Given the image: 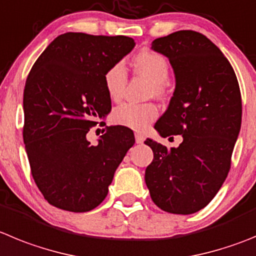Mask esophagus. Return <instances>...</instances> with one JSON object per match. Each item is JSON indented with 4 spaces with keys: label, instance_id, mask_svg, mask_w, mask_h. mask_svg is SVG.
Here are the masks:
<instances>
[{
    "label": "esophagus",
    "instance_id": "esophagus-1",
    "mask_svg": "<svg viewBox=\"0 0 256 256\" xmlns=\"http://www.w3.org/2000/svg\"><path fill=\"white\" fill-rule=\"evenodd\" d=\"M136 142H137L138 144H144V136L142 134V133H136Z\"/></svg>",
    "mask_w": 256,
    "mask_h": 256
}]
</instances>
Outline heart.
I'll return each instance as SVG.
<instances>
[{
  "mask_svg": "<svg viewBox=\"0 0 256 256\" xmlns=\"http://www.w3.org/2000/svg\"><path fill=\"white\" fill-rule=\"evenodd\" d=\"M133 66L138 74H144L151 81L152 92H154V95H160L170 74L168 60L157 52L144 49L133 58ZM126 85V71L123 63L118 62L110 66L104 74V86L110 99L114 102L120 100ZM157 116L158 110L151 102H124L114 109L112 120L119 126H128L136 130H144L157 118Z\"/></svg>",
  "mask_w": 256,
  "mask_h": 256,
  "instance_id": "1",
  "label": "heart"
}]
</instances>
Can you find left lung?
Here are the masks:
<instances>
[{"label": "left lung", "instance_id": "8db88e82", "mask_svg": "<svg viewBox=\"0 0 256 256\" xmlns=\"http://www.w3.org/2000/svg\"><path fill=\"white\" fill-rule=\"evenodd\" d=\"M168 58L175 91L154 130L161 137L182 134L168 148L147 138L154 151L144 180L154 204L174 214H192L218 193L231 166L241 128V94L232 66L200 32L180 30L152 42Z\"/></svg>", "mask_w": 256, "mask_h": 256}]
</instances>
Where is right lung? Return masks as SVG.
I'll use <instances>...</instances> for the list:
<instances>
[{
    "mask_svg": "<svg viewBox=\"0 0 256 256\" xmlns=\"http://www.w3.org/2000/svg\"><path fill=\"white\" fill-rule=\"evenodd\" d=\"M134 46L123 35L66 32L32 66L24 90L22 137L35 184L52 206L70 212L98 207L134 144L132 130L122 126H106L98 144L86 138L112 110L105 72Z\"/></svg>",
    "mask_w": 256,
    "mask_h": 256,
    "instance_id": "right-lung-1",
    "label": "right lung"
}]
</instances>
